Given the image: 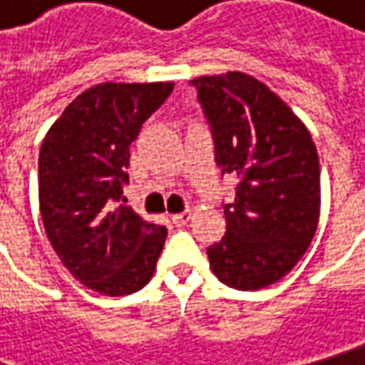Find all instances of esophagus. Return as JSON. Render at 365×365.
Segmentation results:
<instances>
[{"label":"esophagus","instance_id":"34e87169","mask_svg":"<svg viewBox=\"0 0 365 365\" xmlns=\"http://www.w3.org/2000/svg\"><path fill=\"white\" fill-rule=\"evenodd\" d=\"M187 220H190V210H183V212L173 214V216H171V222H173L175 227H185Z\"/></svg>","mask_w":365,"mask_h":365}]
</instances>
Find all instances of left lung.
<instances>
[{
	"instance_id": "8db88e82",
	"label": "left lung",
	"mask_w": 365,
	"mask_h": 365,
	"mask_svg": "<svg viewBox=\"0 0 365 365\" xmlns=\"http://www.w3.org/2000/svg\"><path fill=\"white\" fill-rule=\"evenodd\" d=\"M204 118L220 173L237 175L222 204L225 237L206 249L214 276L237 290H262L307 253L321 210L319 155L307 126L245 73L198 77Z\"/></svg>"
}]
</instances>
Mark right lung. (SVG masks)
<instances>
[{"label":"right lung","instance_id":"1","mask_svg":"<svg viewBox=\"0 0 365 365\" xmlns=\"http://www.w3.org/2000/svg\"><path fill=\"white\" fill-rule=\"evenodd\" d=\"M173 83H100L77 96L44 136L38 198L46 237L83 286L126 296L149 284L167 229L124 206L130 145Z\"/></svg>","mask_w":365,"mask_h":365}]
</instances>
